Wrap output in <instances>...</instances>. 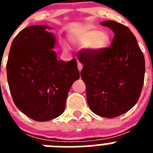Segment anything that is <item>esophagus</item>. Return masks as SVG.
I'll return each instance as SVG.
<instances>
[{
  "label": "esophagus",
  "mask_w": 153,
  "mask_h": 153,
  "mask_svg": "<svg viewBox=\"0 0 153 153\" xmlns=\"http://www.w3.org/2000/svg\"><path fill=\"white\" fill-rule=\"evenodd\" d=\"M77 67H78V70H79V71L80 72L81 70H82V69H83V65H82V63H79V62H78Z\"/></svg>",
  "instance_id": "obj_1"
}]
</instances>
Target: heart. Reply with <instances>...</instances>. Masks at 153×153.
<instances>
[{"mask_svg":"<svg viewBox=\"0 0 153 153\" xmlns=\"http://www.w3.org/2000/svg\"><path fill=\"white\" fill-rule=\"evenodd\" d=\"M70 40L76 45L84 47L94 53L103 51L109 44V36L106 33L101 32L91 26H86L78 30L70 36ZM67 48V45L64 44Z\"/></svg>","mask_w":153,"mask_h":153,"instance_id":"heart-1","label":"heart"}]
</instances>
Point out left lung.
Returning <instances> with one entry per match:
<instances>
[{"instance_id":"obj_1","label":"left lung","mask_w":153,"mask_h":153,"mask_svg":"<svg viewBox=\"0 0 153 153\" xmlns=\"http://www.w3.org/2000/svg\"><path fill=\"white\" fill-rule=\"evenodd\" d=\"M101 25L115 33L111 45L98 53L81 51L78 60L83 64L80 75L90 109L98 116L113 118L129 111L140 98L145 58L127 27L113 21Z\"/></svg>"}]
</instances>
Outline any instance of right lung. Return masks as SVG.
Listing matches in <instances>:
<instances>
[{
    "label": "right lung",
    "instance_id": "1",
    "mask_svg": "<svg viewBox=\"0 0 153 153\" xmlns=\"http://www.w3.org/2000/svg\"><path fill=\"white\" fill-rule=\"evenodd\" d=\"M47 25L30 26L13 39L7 63L13 102L32 120L45 122L62 114L67 94L79 78L75 58L58 60L54 36Z\"/></svg>",
    "mask_w": 153,
    "mask_h": 153
}]
</instances>
